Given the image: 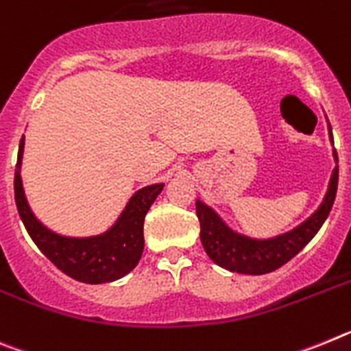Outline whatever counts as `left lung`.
<instances>
[{
	"mask_svg": "<svg viewBox=\"0 0 351 351\" xmlns=\"http://www.w3.org/2000/svg\"><path fill=\"white\" fill-rule=\"evenodd\" d=\"M328 130H330L332 138L330 125H328ZM334 158L337 162L336 150H334ZM337 180H339V166L334 167V171H332L328 191L323 197L319 208L300 226L267 240L249 239L240 233H234L210 206L197 199L196 213L201 226L199 237L206 254L219 267L226 268L230 272L249 274V276L274 272L302 251L323 226V222L328 217L332 205H334V199H336Z\"/></svg>",
	"mask_w": 351,
	"mask_h": 351,
	"instance_id": "8db88e82",
	"label": "left lung"
}]
</instances>
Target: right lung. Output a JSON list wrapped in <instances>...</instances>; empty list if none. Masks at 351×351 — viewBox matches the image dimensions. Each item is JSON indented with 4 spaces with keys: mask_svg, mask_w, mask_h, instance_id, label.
Wrapping results in <instances>:
<instances>
[{
    "mask_svg": "<svg viewBox=\"0 0 351 351\" xmlns=\"http://www.w3.org/2000/svg\"><path fill=\"white\" fill-rule=\"evenodd\" d=\"M23 150L24 136L21 138L14 178L15 205L19 210L21 221L33 242L36 243V247L63 274L75 281L100 285V282L117 281L125 274H129L141 260L143 247H145V237H143L145 215L150 210L155 197L160 194L164 184L139 189L129 199L118 221L106 233L86 237V239L62 237L36 221L29 210L19 175Z\"/></svg>",
    "mask_w": 351,
    "mask_h": 351,
    "instance_id": "1",
    "label": "right lung"
}]
</instances>
